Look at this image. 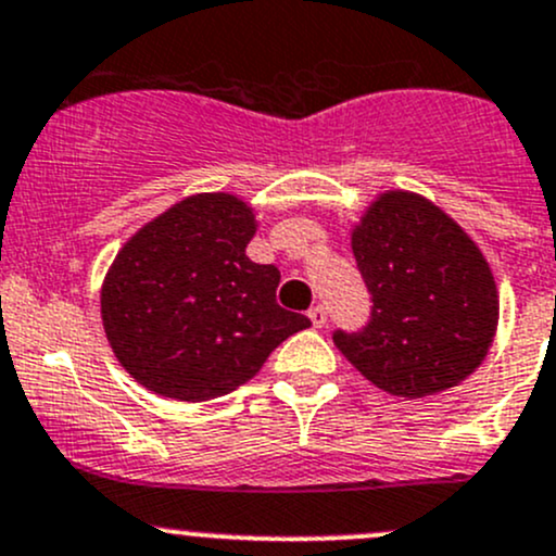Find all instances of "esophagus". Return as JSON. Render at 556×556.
Masks as SVG:
<instances>
[{
	"instance_id": "1",
	"label": "esophagus",
	"mask_w": 556,
	"mask_h": 556,
	"mask_svg": "<svg viewBox=\"0 0 556 556\" xmlns=\"http://www.w3.org/2000/svg\"><path fill=\"white\" fill-rule=\"evenodd\" d=\"M307 318L313 320V326H316V329H324V326H326V307L324 305L311 307V311H307Z\"/></svg>"
}]
</instances>
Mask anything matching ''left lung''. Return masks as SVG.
Wrapping results in <instances>:
<instances>
[{
  "label": "left lung",
  "instance_id": "left-lung-1",
  "mask_svg": "<svg viewBox=\"0 0 556 556\" xmlns=\"http://www.w3.org/2000/svg\"><path fill=\"white\" fill-rule=\"evenodd\" d=\"M371 294L362 331L334 345L382 391L433 396L466 380L497 329V289L479 245L439 205L415 192H382L351 238Z\"/></svg>",
  "mask_w": 556,
  "mask_h": 556
}]
</instances>
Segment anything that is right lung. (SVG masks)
<instances>
[{"label":"right lung","instance_id":"add662e5","mask_svg":"<svg viewBox=\"0 0 556 556\" xmlns=\"http://www.w3.org/2000/svg\"><path fill=\"white\" fill-rule=\"evenodd\" d=\"M254 232L243 200L200 192L119 249L101 286V320L139 386L176 402L225 396L311 326L276 302L278 267L245 256Z\"/></svg>","mask_w":556,"mask_h":556}]
</instances>
